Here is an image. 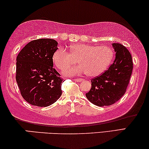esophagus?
I'll return each instance as SVG.
<instances>
[{"label": "esophagus", "instance_id": "34e87169", "mask_svg": "<svg viewBox=\"0 0 149 149\" xmlns=\"http://www.w3.org/2000/svg\"><path fill=\"white\" fill-rule=\"evenodd\" d=\"M74 80L75 82H81V81H82V79H74Z\"/></svg>", "mask_w": 149, "mask_h": 149}]
</instances>
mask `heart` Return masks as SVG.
Masks as SVG:
<instances>
[{
	"label": "heart",
	"instance_id": "heart-1",
	"mask_svg": "<svg viewBox=\"0 0 149 149\" xmlns=\"http://www.w3.org/2000/svg\"><path fill=\"white\" fill-rule=\"evenodd\" d=\"M113 57V52L108 46H95L77 43L70 47V53L59 48L54 52L53 62L58 69L63 70L74 65L78 60L80 65L66 69V76H75L86 73L88 76L96 77L104 72L109 67Z\"/></svg>",
	"mask_w": 149,
	"mask_h": 149
}]
</instances>
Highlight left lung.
Wrapping results in <instances>:
<instances>
[{
	"label": "left lung",
	"instance_id": "left-lung-1",
	"mask_svg": "<svg viewBox=\"0 0 149 149\" xmlns=\"http://www.w3.org/2000/svg\"><path fill=\"white\" fill-rule=\"evenodd\" d=\"M111 45L116 53L115 60L103 74L91 80V89L86 94L87 99L97 106H110L122 97L132 73L130 52L120 43Z\"/></svg>",
	"mask_w": 149,
	"mask_h": 149
}]
</instances>
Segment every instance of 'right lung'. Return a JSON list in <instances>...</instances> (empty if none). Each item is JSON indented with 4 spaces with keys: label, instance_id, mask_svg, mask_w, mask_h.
<instances>
[{
    "label": "right lung",
    "instance_id": "obj_1",
    "mask_svg": "<svg viewBox=\"0 0 149 149\" xmlns=\"http://www.w3.org/2000/svg\"><path fill=\"white\" fill-rule=\"evenodd\" d=\"M57 45L53 39L33 40L17 56V84L24 99L33 106H49L61 96L63 80L53 68Z\"/></svg>",
    "mask_w": 149,
    "mask_h": 149
}]
</instances>
